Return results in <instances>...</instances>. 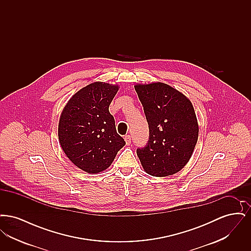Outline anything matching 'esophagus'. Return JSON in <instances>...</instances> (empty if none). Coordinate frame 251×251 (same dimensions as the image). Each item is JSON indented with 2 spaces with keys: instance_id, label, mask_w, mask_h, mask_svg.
I'll return each instance as SVG.
<instances>
[{
  "instance_id": "obj_1",
  "label": "esophagus",
  "mask_w": 251,
  "mask_h": 251,
  "mask_svg": "<svg viewBox=\"0 0 251 251\" xmlns=\"http://www.w3.org/2000/svg\"><path fill=\"white\" fill-rule=\"evenodd\" d=\"M124 140H125V142H126V145H131V138L130 135H125V137H124Z\"/></svg>"
}]
</instances>
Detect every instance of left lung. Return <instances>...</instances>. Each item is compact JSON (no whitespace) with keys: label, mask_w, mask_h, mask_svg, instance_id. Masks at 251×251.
<instances>
[{"label":"left lung","mask_w":251,"mask_h":251,"mask_svg":"<svg viewBox=\"0 0 251 251\" xmlns=\"http://www.w3.org/2000/svg\"><path fill=\"white\" fill-rule=\"evenodd\" d=\"M149 124V141L136 150L145 171L155 177L173 175L189 161L199 137L191 101L163 83L136 84Z\"/></svg>","instance_id":"left-lung-1"}]
</instances>
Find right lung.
Segmentation results:
<instances>
[{
    "mask_svg": "<svg viewBox=\"0 0 251 251\" xmlns=\"http://www.w3.org/2000/svg\"><path fill=\"white\" fill-rule=\"evenodd\" d=\"M118 90V85L88 84L73 95L61 114L60 145L72 163L87 173L105 170L126 144L109 112Z\"/></svg>",
    "mask_w": 251,
    "mask_h": 251,
    "instance_id": "add662e5",
    "label": "right lung"
}]
</instances>
